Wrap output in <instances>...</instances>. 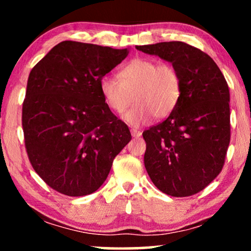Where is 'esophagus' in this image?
<instances>
[{"mask_svg":"<svg viewBox=\"0 0 251 251\" xmlns=\"http://www.w3.org/2000/svg\"><path fill=\"white\" fill-rule=\"evenodd\" d=\"M131 135L132 137H135V138H138V137L142 136V132L137 129H131Z\"/></svg>","mask_w":251,"mask_h":251,"instance_id":"34e87169","label":"esophagus"}]
</instances>
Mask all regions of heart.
I'll use <instances>...</instances> for the list:
<instances>
[{
    "mask_svg": "<svg viewBox=\"0 0 251 251\" xmlns=\"http://www.w3.org/2000/svg\"><path fill=\"white\" fill-rule=\"evenodd\" d=\"M181 88L180 74L173 65L149 58L130 61L120 72V77L107 74L100 80L101 94L114 112H125L136 99L123 116L133 126L145 125L153 116L169 115L179 101Z\"/></svg>",
    "mask_w": 251,
    "mask_h": 251,
    "instance_id": "heart-1",
    "label": "heart"
}]
</instances>
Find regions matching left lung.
<instances>
[{
	"mask_svg": "<svg viewBox=\"0 0 251 251\" xmlns=\"http://www.w3.org/2000/svg\"><path fill=\"white\" fill-rule=\"evenodd\" d=\"M179 72L181 96L170 115L143 132L144 163L153 184L171 197L197 194L223 169L227 152L229 90L210 56L179 41L137 46Z\"/></svg>",
	"mask_w": 251,
	"mask_h": 251,
	"instance_id": "left-lung-1",
	"label": "left lung"
}]
</instances>
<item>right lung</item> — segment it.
<instances>
[{
	"mask_svg": "<svg viewBox=\"0 0 251 251\" xmlns=\"http://www.w3.org/2000/svg\"><path fill=\"white\" fill-rule=\"evenodd\" d=\"M128 53L64 41L30 71L23 104L26 151L37 175L61 194L97 191L131 140L128 126L113 114L100 91L101 77Z\"/></svg>",
	"mask_w": 251,
	"mask_h": 251,
	"instance_id": "right-lung-1",
	"label": "right lung"
}]
</instances>
